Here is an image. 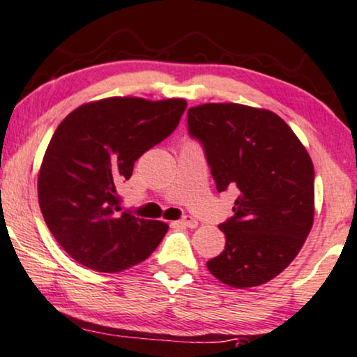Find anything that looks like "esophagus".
Listing matches in <instances>:
<instances>
[{"label":"esophagus","mask_w":357,"mask_h":357,"mask_svg":"<svg viewBox=\"0 0 357 357\" xmlns=\"http://www.w3.org/2000/svg\"><path fill=\"white\" fill-rule=\"evenodd\" d=\"M179 225L184 226V227H191V229H195V227H197V221L192 220V218H183V220L179 221Z\"/></svg>","instance_id":"1"}]
</instances>
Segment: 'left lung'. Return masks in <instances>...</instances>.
<instances>
[{
  "label": "left lung",
  "instance_id": "8db88e82",
  "mask_svg": "<svg viewBox=\"0 0 357 357\" xmlns=\"http://www.w3.org/2000/svg\"><path fill=\"white\" fill-rule=\"evenodd\" d=\"M191 136L204 146L216 190L236 188L234 216L220 229L225 251L209 273L231 287L271 281L294 261L314 222V166L276 113L238 102L188 109Z\"/></svg>",
  "mask_w": 357,
  "mask_h": 357
}]
</instances>
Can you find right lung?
Instances as JSON below:
<instances>
[{
    "label": "right lung",
    "instance_id": "add662e5",
    "mask_svg": "<svg viewBox=\"0 0 357 357\" xmlns=\"http://www.w3.org/2000/svg\"><path fill=\"white\" fill-rule=\"evenodd\" d=\"M184 109L183 98L113 96L84 102L59 123L38 173V201L73 259L119 273L158 248L169 226L119 213L118 184L131 178L141 154L174 131Z\"/></svg>",
    "mask_w": 357,
    "mask_h": 357
}]
</instances>
